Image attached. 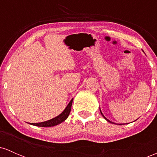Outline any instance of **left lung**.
Masks as SVG:
<instances>
[{
    "instance_id": "left-lung-1",
    "label": "left lung",
    "mask_w": 157,
    "mask_h": 157,
    "mask_svg": "<svg viewBox=\"0 0 157 157\" xmlns=\"http://www.w3.org/2000/svg\"><path fill=\"white\" fill-rule=\"evenodd\" d=\"M100 112H101V111H100ZM101 114L102 115V116H103V117H104V118H105V120H107V121H108V122H111V123H113V122H111V121H110V120H108V119H107V118H105V117H104V115H103V114H102V112H101ZM113 124H114V123H113Z\"/></svg>"
}]
</instances>
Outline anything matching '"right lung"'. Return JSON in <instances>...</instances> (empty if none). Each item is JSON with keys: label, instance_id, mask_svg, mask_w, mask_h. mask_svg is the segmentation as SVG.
Returning a JSON list of instances; mask_svg holds the SVG:
<instances>
[{"label": "right lung", "instance_id": "right-lung-1", "mask_svg": "<svg viewBox=\"0 0 157 157\" xmlns=\"http://www.w3.org/2000/svg\"><path fill=\"white\" fill-rule=\"evenodd\" d=\"M73 99L70 101L69 103L68 104L67 107L65 109V110L60 113L59 116L56 117L52 119V120H48V121L43 122H37V123H32V125L39 126V127H52V126H55L58 125V124L61 123L66 120L69 115L70 111H71V105H72Z\"/></svg>", "mask_w": 157, "mask_h": 157}]
</instances>
